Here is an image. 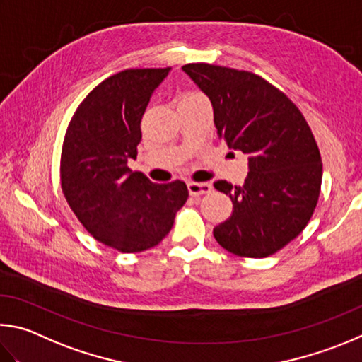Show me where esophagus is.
<instances>
[{"mask_svg": "<svg viewBox=\"0 0 362 362\" xmlns=\"http://www.w3.org/2000/svg\"><path fill=\"white\" fill-rule=\"evenodd\" d=\"M187 189H189V194L195 197V195H204V194H210L211 192V185L210 182H187Z\"/></svg>", "mask_w": 362, "mask_h": 362, "instance_id": "1", "label": "esophagus"}]
</instances>
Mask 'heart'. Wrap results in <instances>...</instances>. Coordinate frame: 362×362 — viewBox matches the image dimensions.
Returning <instances> with one entry per match:
<instances>
[{"label": "heart", "instance_id": "b5f03b06", "mask_svg": "<svg viewBox=\"0 0 362 362\" xmlns=\"http://www.w3.org/2000/svg\"><path fill=\"white\" fill-rule=\"evenodd\" d=\"M199 98H205V97L200 92H197V90H187V92H185V93L181 95L180 101H182V100H199Z\"/></svg>", "mask_w": 362, "mask_h": 362}]
</instances>
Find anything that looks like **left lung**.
<instances>
[{
    "label": "left lung",
    "mask_w": 362,
    "mask_h": 362,
    "mask_svg": "<svg viewBox=\"0 0 362 362\" xmlns=\"http://www.w3.org/2000/svg\"><path fill=\"white\" fill-rule=\"evenodd\" d=\"M182 69L210 98L219 138L248 156L243 186L214 182L233 211L213 235L232 255H275L305 229L318 204L322 163L312 129L288 95L261 76L208 63Z\"/></svg>",
    "instance_id": "8db88e82"
}]
</instances>
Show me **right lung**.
Returning a JSON list of instances; mask_svg holds the SVG:
<instances>
[{
  "label": "right lung",
  "instance_id": "1",
  "mask_svg": "<svg viewBox=\"0 0 362 362\" xmlns=\"http://www.w3.org/2000/svg\"><path fill=\"white\" fill-rule=\"evenodd\" d=\"M170 68L112 74L82 100L65 133L62 191L79 223L110 248L139 252L162 242L189 197L182 181L156 185L129 168L141 117Z\"/></svg>",
  "mask_w": 362,
  "mask_h": 362
}]
</instances>
